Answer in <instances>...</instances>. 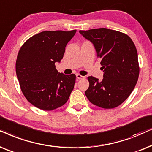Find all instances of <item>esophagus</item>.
Returning <instances> with one entry per match:
<instances>
[{"instance_id":"obj_1","label":"esophagus","mask_w":152,"mask_h":152,"mask_svg":"<svg viewBox=\"0 0 152 152\" xmlns=\"http://www.w3.org/2000/svg\"><path fill=\"white\" fill-rule=\"evenodd\" d=\"M76 78H77L78 79H83V78H85V76H81V75L79 74H76Z\"/></svg>"}]
</instances>
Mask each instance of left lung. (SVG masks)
<instances>
[{"label":"left lung","instance_id":"8db88e82","mask_svg":"<svg viewBox=\"0 0 152 152\" xmlns=\"http://www.w3.org/2000/svg\"><path fill=\"white\" fill-rule=\"evenodd\" d=\"M79 32L94 44L104 70L102 81L92 76L88 77L87 98L102 108L120 106L130 96L138 79L140 68L134 43L126 34L105 28Z\"/></svg>","mask_w":152,"mask_h":152}]
</instances>
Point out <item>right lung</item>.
Returning a JSON list of instances; mask_svg holds the SVG:
<instances>
[{
  "label": "right lung",
  "instance_id": "right-lung-1",
  "mask_svg": "<svg viewBox=\"0 0 152 152\" xmlns=\"http://www.w3.org/2000/svg\"><path fill=\"white\" fill-rule=\"evenodd\" d=\"M76 30L44 31L29 38L20 48L16 73L24 96L44 110H53L67 102L76 75L59 73L55 63L63 58L65 47Z\"/></svg>",
  "mask_w": 152,
  "mask_h": 152
}]
</instances>
